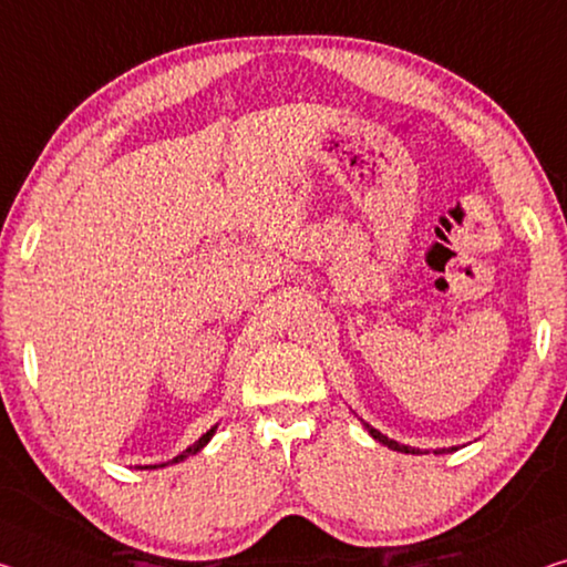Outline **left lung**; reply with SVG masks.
<instances>
[{
    "instance_id": "obj_1",
    "label": "left lung",
    "mask_w": 567,
    "mask_h": 567,
    "mask_svg": "<svg viewBox=\"0 0 567 567\" xmlns=\"http://www.w3.org/2000/svg\"><path fill=\"white\" fill-rule=\"evenodd\" d=\"M363 426L368 429V434H371L375 442H381L383 446H389V449H393V452H403V454H421L419 449H413V446H406V444H399V442H393V439H389L385 434H381L379 429H373V426H368L365 421H363ZM444 452H456V446H452V449H436L434 454H444Z\"/></svg>"
}]
</instances>
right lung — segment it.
Wrapping results in <instances>:
<instances>
[{"mask_svg": "<svg viewBox=\"0 0 567 567\" xmlns=\"http://www.w3.org/2000/svg\"><path fill=\"white\" fill-rule=\"evenodd\" d=\"M214 431H217V426H212L209 431H206V434L199 439V442H194L192 446H188L186 449V452H182V454H178V456H174V460H171V462H166V464H176V462H184L186 460V456H192V454H196V452H202V449L206 446V444H209V439L214 436ZM166 464H161V466H166ZM143 470H156V466H143Z\"/></svg>", "mask_w": 567, "mask_h": 567, "instance_id": "1", "label": "right lung"}]
</instances>
